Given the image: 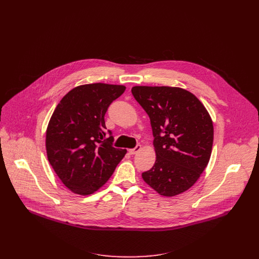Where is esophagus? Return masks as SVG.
<instances>
[{"instance_id":"34e87169","label":"esophagus","mask_w":259,"mask_h":259,"mask_svg":"<svg viewBox=\"0 0 259 259\" xmlns=\"http://www.w3.org/2000/svg\"><path fill=\"white\" fill-rule=\"evenodd\" d=\"M141 149H142V146H141V145H138L136 148L128 149V152H130V154H136V153H138Z\"/></svg>"}]
</instances>
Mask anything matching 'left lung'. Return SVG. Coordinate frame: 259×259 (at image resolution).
I'll return each instance as SVG.
<instances>
[{"mask_svg":"<svg viewBox=\"0 0 259 259\" xmlns=\"http://www.w3.org/2000/svg\"><path fill=\"white\" fill-rule=\"evenodd\" d=\"M132 93L148 113L154 137L155 162L143 172V180L163 196L185 192L211 155L213 124L208 111L182 88L137 85Z\"/></svg>","mask_w":259,"mask_h":259,"instance_id":"left-lung-1","label":"left lung"}]
</instances>
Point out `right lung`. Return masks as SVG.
Here are the masks:
<instances>
[{
  "label": "right lung",
  "instance_id": "right-lung-1",
  "mask_svg": "<svg viewBox=\"0 0 259 259\" xmlns=\"http://www.w3.org/2000/svg\"><path fill=\"white\" fill-rule=\"evenodd\" d=\"M124 85L89 83L75 87L58 104L46 133L48 160L72 192L88 195L105 185L126 149L107 140L105 114Z\"/></svg>",
  "mask_w": 259,
  "mask_h": 259
}]
</instances>
